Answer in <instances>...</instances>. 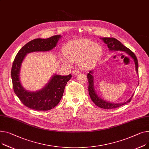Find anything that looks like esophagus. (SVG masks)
<instances>
[{"label":"esophagus","mask_w":149,"mask_h":149,"mask_svg":"<svg viewBox=\"0 0 149 149\" xmlns=\"http://www.w3.org/2000/svg\"><path fill=\"white\" fill-rule=\"evenodd\" d=\"M79 73H80V72H79V71H77V70H74L72 71V75H78L79 74Z\"/></svg>","instance_id":"obj_1"}]
</instances>
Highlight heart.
<instances>
[{
    "label": "heart",
    "instance_id": "heart-1",
    "mask_svg": "<svg viewBox=\"0 0 149 149\" xmlns=\"http://www.w3.org/2000/svg\"><path fill=\"white\" fill-rule=\"evenodd\" d=\"M63 54L71 62H78L83 69L92 68L102 55V48L87 39H78L68 44L63 48ZM63 61H66L62 57Z\"/></svg>",
    "mask_w": 149,
    "mask_h": 149
}]
</instances>
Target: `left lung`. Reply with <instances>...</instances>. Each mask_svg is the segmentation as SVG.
Instances as JSON below:
<instances>
[{
    "mask_svg": "<svg viewBox=\"0 0 149 149\" xmlns=\"http://www.w3.org/2000/svg\"><path fill=\"white\" fill-rule=\"evenodd\" d=\"M102 39L103 41L107 45L108 48L111 51H121L124 52L126 53H127L128 55H130L133 59L135 62V70L136 73L138 74V63L137 58L135 56V54L131 50V49L123 45L120 41H118L117 39L114 38H102ZM93 71H91L89 73L87 74V79L88 82V93L89 95L91 96V98L92 101L95 103L97 107L107 109V110H109V109H113L116 108L117 107H119L122 105H123L128 102H131V99L134 96V94L132 95V96L129 99V100L123 102V103H118V104H114L111 103L109 102L105 101L104 100H102L101 97H99L96 93L95 92V88H94V84H93Z\"/></svg>",
    "mask_w": 149,
    "mask_h": 149,
    "instance_id": "left-lung-1",
    "label": "left lung"
}]
</instances>
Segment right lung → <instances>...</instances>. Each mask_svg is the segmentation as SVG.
I'll return each instance as SVG.
<instances>
[{"mask_svg":"<svg viewBox=\"0 0 149 149\" xmlns=\"http://www.w3.org/2000/svg\"><path fill=\"white\" fill-rule=\"evenodd\" d=\"M61 35L47 39L38 38L27 42L17 54L11 69L14 91L19 100L27 107L37 111H48L55 107L62 97L65 87L72 75H54L49 83L41 91L32 92L26 91L19 81L22 63L27 53L47 52L56 46Z\"/></svg>","mask_w":149,"mask_h":149,"instance_id":"obj_1","label":"right lung"}]
</instances>
